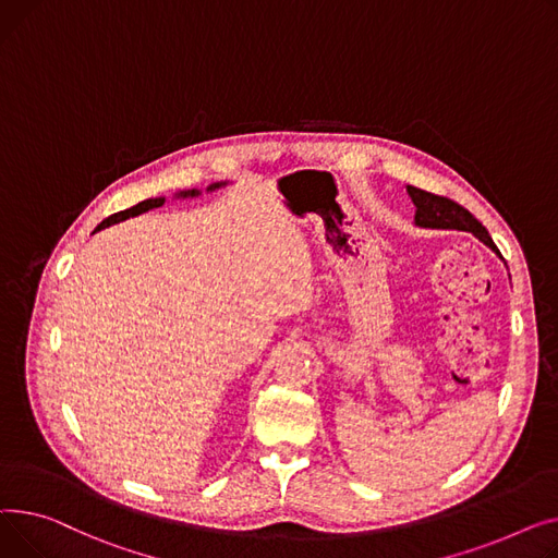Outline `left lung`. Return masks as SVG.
<instances>
[{
	"instance_id": "obj_1",
	"label": "left lung",
	"mask_w": 558,
	"mask_h": 558,
	"mask_svg": "<svg viewBox=\"0 0 558 558\" xmlns=\"http://www.w3.org/2000/svg\"><path fill=\"white\" fill-rule=\"evenodd\" d=\"M408 195L416 207V214H414V225L416 227L457 229V232H471L484 245H488L496 254H500L496 243L490 241L486 227L462 205L452 203L450 198H444V195H435V193H428V191L410 186V184H408Z\"/></svg>"
}]
</instances>
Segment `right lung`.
Returning a JSON list of instances; mask_svg holds the SVG:
<instances>
[{
    "instance_id": "obj_1",
    "label": "right lung",
    "mask_w": 558,
    "mask_h": 558,
    "mask_svg": "<svg viewBox=\"0 0 558 558\" xmlns=\"http://www.w3.org/2000/svg\"><path fill=\"white\" fill-rule=\"evenodd\" d=\"M225 184H227V182H216V184H209V186H207V191H216V189H220V186H225ZM195 195H201V191H198V189H191V191H180V193H175V198H195ZM163 203H167V198H148V201H144V203H140V205H135V207H130V209H125V211L112 214L110 218H106L101 225H98L92 234L101 232V229H106V227H110V225H114V222H121V220H125V218L140 216V214H144V211H148V209H157V207H161Z\"/></svg>"
}]
</instances>
